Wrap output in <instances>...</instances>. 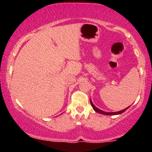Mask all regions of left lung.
<instances>
[{
	"mask_svg": "<svg viewBox=\"0 0 152 152\" xmlns=\"http://www.w3.org/2000/svg\"><path fill=\"white\" fill-rule=\"evenodd\" d=\"M90 101H91V106H92L93 109H94V110L96 111V113H99L103 114V115H110H110H117V114H120V113H122L125 112V111H126V110H127V109L129 108V107H127V108H126V109H124V110H121V111H119V112H114V113H107V112H104V111L101 110H100V109L96 108V107H95L94 105V103H92V101H91V100H90Z\"/></svg>",
	"mask_w": 152,
	"mask_h": 152,
	"instance_id": "8db88e82",
	"label": "left lung"
}]
</instances>
